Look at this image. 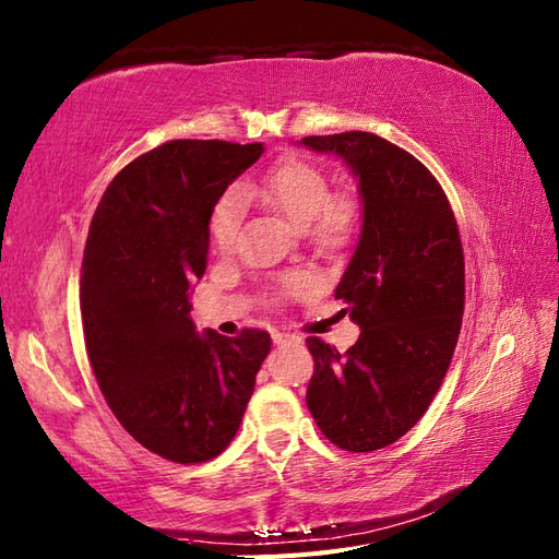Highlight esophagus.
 Here are the masks:
<instances>
[{
  "instance_id": "1",
  "label": "esophagus",
  "mask_w": 559,
  "mask_h": 559,
  "mask_svg": "<svg viewBox=\"0 0 559 559\" xmlns=\"http://www.w3.org/2000/svg\"><path fill=\"white\" fill-rule=\"evenodd\" d=\"M271 338H274V343L276 345H285V343H295L297 338H295V335H290V333H274V335H271Z\"/></svg>"
}]
</instances>
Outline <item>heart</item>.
<instances>
[{
	"label": "heart",
	"instance_id": "1",
	"mask_svg": "<svg viewBox=\"0 0 559 559\" xmlns=\"http://www.w3.org/2000/svg\"><path fill=\"white\" fill-rule=\"evenodd\" d=\"M242 192L276 206L297 228H309L311 236L326 248H338L347 242L357 228L359 212L355 200L347 194H331L326 174L309 162H283L257 183H245ZM240 224L242 198L238 190H228L214 204L210 216V236L218 252L226 254L236 248ZM309 283L305 274H290L285 278V290L305 293Z\"/></svg>",
	"mask_w": 559,
	"mask_h": 559
}]
</instances>
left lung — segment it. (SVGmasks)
<instances>
[{
	"label": "left lung",
	"mask_w": 559,
	"mask_h": 559,
	"mask_svg": "<svg viewBox=\"0 0 559 559\" xmlns=\"http://www.w3.org/2000/svg\"><path fill=\"white\" fill-rule=\"evenodd\" d=\"M300 145L341 157L361 198L357 248L335 288L361 333L345 355L307 338V407L331 443L381 450L424 417L455 353L464 314L457 221L431 171L393 142L349 131Z\"/></svg>",
	"instance_id": "1"
}]
</instances>
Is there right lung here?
I'll list each match as a JSON object with an SVG mask.
<instances>
[{
	"label": "right lung",
	"mask_w": 559,
	"mask_h": 559,
	"mask_svg": "<svg viewBox=\"0 0 559 559\" xmlns=\"http://www.w3.org/2000/svg\"><path fill=\"white\" fill-rule=\"evenodd\" d=\"M262 142L171 140L128 164L90 224L81 311L85 349L114 417L178 464L214 460L238 433L271 335L194 331L210 216L262 157Z\"/></svg>",
	"instance_id": "1"
}]
</instances>
